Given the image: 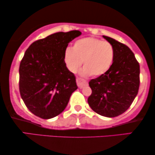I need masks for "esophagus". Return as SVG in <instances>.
Wrapping results in <instances>:
<instances>
[{
	"label": "esophagus",
	"instance_id": "esophagus-1",
	"mask_svg": "<svg viewBox=\"0 0 155 155\" xmlns=\"http://www.w3.org/2000/svg\"><path fill=\"white\" fill-rule=\"evenodd\" d=\"M76 83H77V86L79 87V88H80V89H81V88H83L84 87H86V86L88 85L87 81L80 77H78L77 79H76Z\"/></svg>",
	"mask_w": 155,
	"mask_h": 155
}]
</instances>
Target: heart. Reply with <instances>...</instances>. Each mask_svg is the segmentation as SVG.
Returning a JSON list of instances; mask_svg holds the SVG:
<instances>
[{
	"mask_svg": "<svg viewBox=\"0 0 155 155\" xmlns=\"http://www.w3.org/2000/svg\"><path fill=\"white\" fill-rule=\"evenodd\" d=\"M115 49L107 41L87 37L76 41L73 48L67 47L64 54L66 68L76 73L83 62L82 74L85 76H99L107 73L112 66ZM83 61L82 62V61Z\"/></svg>",
	"mask_w": 155,
	"mask_h": 155,
	"instance_id": "b5f03b06",
	"label": "heart"
}]
</instances>
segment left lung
Here are the masks:
<instances>
[{"label":"left lung","mask_w":155,"mask_h":155,"mask_svg":"<svg viewBox=\"0 0 155 155\" xmlns=\"http://www.w3.org/2000/svg\"><path fill=\"white\" fill-rule=\"evenodd\" d=\"M113 45L115 58L107 73L90 80L92 93L88 104L101 116L115 117L130 108L140 87V64L126 45L103 36Z\"/></svg>","instance_id":"1"}]
</instances>
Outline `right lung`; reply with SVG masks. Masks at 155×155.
<instances>
[{"instance_id": "right-lung-1", "label": "right lung", "mask_w": 155, "mask_h": 155, "mask_svg": "<svg viewBox=\"0 0 155 155\" xmlns=\"http://www.w3.org/2000/svg\"><path fill=\"white\" fill-rule=\"evenodd\" d=\"M79 31L58 32L34 41L19 66V91L31 113L41 119L58 116L77 89L76 77L66 68L64 54Z\"/></svg>"}]
</instances>
